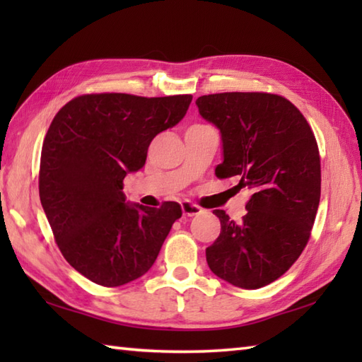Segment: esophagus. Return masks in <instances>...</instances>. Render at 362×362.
I'll return each mask as SVG.
<instances>
[{"label": "esophagus", "mask_w": 362, "mask_h": 362, "mask_svg": "<svg viewBox=\"0 0 362 362\" xmlns=\"http://www.w3.org/2000/svg\"><path fill=\"white\" fill-rule=\"evenodd\" d=\"M201 211H202L201 206H197V205H194V204H191V202H183V204H182V213H183V216L191 218V216H196V214H199Z\"/></svg>", "instance_id": "34e87169"}]
</instances>
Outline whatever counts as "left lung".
<instances>
[{"instance_id": "obj_1", "label": "left lung", "mask_w": 362, "mask_h": 362, "mask_svg": "<svg viewBox=\"0 0 362 362\" xmlns=\"http://www.w3.org/2000/svg\"><path fill=\"white\" fill-rule=\"evenodd\" d=\"M201 117L219 129L216 175H240L252 196L243 221L214 210L221 233L206 247L214 275L243 289L275 281L303 252L320 201L316 138L297 107L271 93H218L196 99Z\"/></svg>"}]
</instances>
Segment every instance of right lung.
<instances>
[{
  "label": "right lung",
  "instance_id": "right-lung-1",
  "mask_svg": "<svg viewBox=\"0 0 362 362\" xmlns=\"http://www.w3.org/2000/svg\"><path fill=\"white\" fill-rule=\"evenodd\" d=\"M191 99L83 95L54 117L42 148L40 201L62 255L93 283L140 279L182 216L175 202H127L122 180L144 166L151 141L179 124Z\"/></svg>",
  "mask_w": 362,
  "mask_h": 362
}]
</instances>
